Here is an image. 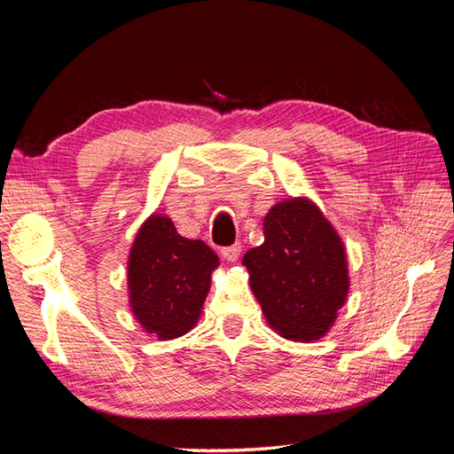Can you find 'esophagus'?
Here are the masks:
<instances>
[{
  "label": "esophagus",
  "instance_id": "obj_1",
  "mask_svg": "<svg viewBox=\"0 0 454 454\" xmlns=\"http://www.w3.org/2000/svg\"><path fill=\"white\" fill-rule=\"evenodd\" d=\"M240 250H242L240 242H235V244H231V246H225V248H222V255H223V259H227V261H231V263H232V261L239 259Z\"/></svg>",
  "mask_w": 454,
  "mask_h": 454
}]
</instances>
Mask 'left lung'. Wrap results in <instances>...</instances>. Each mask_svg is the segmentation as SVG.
I'll list each match as a JSON object with an SVG mask.
<instances>
[{
    "label": "left lung",
    "mask_w": 454,
    "mask_h": 454,
    "mask_svg": "<svg viewBox=\"0 0 454 454\" xmlns=\"http://www.w3.org/2000/svg\"><path fill=\"white\" fill-rule=\"evenodd\" d=\"M263 235L242 265L269 325L292 340L324 337L348 294L347 255L335 229L314 204L290 199L269 210Z\"/></svg>",
    "instance_id": "obj_1"
}]
</instances>
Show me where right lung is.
Returning <instances> with one entry per match:
<instances>
[{"label": "right lung", "mask_w": 454, "mask_h": 454, "mask_svg": "<svg viewBox=\"0 0 454 454\" xmlns=\"http://www.w3.org/2000/svg\"><path fill=\"white\" fill-rule=\"evenodd\" d=\"M219 259L202 240L177 235L168 217L151 215L129 257L130 307L147 333L182 337L200 316Z\"/></svg>", "instance_id": "add662e5"}]
</instances>
